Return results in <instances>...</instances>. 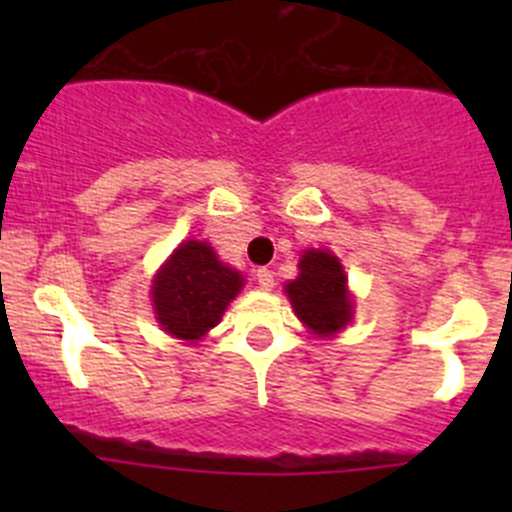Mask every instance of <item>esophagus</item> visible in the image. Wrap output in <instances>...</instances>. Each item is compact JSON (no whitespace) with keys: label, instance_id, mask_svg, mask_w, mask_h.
Returning <instances> with one entry per match:
<instances>
[{"label":"esophagus","instance_id":"esophagus-1","mask_svg":"<svg viewBox=\"0 0 512 512\" xmlns=\"http://www.w3.org/2000/svg\"><path fill=\"white\" fill-rule=\"evenodd\" d=\"M255 280L262 289H272L275 287V272H272L270 267H260V270L255 272Z\"/></svg>","mask_w":512,"mask_h":512}]
</instances>
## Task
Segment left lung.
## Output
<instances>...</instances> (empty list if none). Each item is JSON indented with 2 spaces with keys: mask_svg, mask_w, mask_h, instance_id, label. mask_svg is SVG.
<instances>
[{
  "mask_svg": "<svg viewBox=\"0 0 512 512\" xmlns=\"http://www.w3.org/2000/svg\"><path fill=\"white\" fill-rule=\"evenodd\" d=\"M287 294L297 317L314 334L339 332L352 319V297L347 292V275L334 255L324 250H307L299 260V277L287 285Z\"/></svg>",
  "mask_w": 512,
  "mask_h": 512,
  "instance_id": "obj_1",
  "label": "left lung"
}]
</instances>
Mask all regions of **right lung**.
<instances>
[{"instance_id": "1", "label": "right lung", "mask_w": 512, "mask_h": 512, "mask_svg": "<svg viewBox=\"0 0 512 512\" xmlns=\"http://www.w3.org/2000/svg\"><path fill=\"white\" fill-rule=\"evenodd\" d=\"M240 287V272L223 265L208 242H183L153 280L160 327L173 337L195 342L220 322Z\"/></svg>"}]
</instances>
